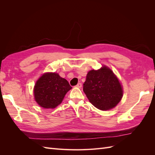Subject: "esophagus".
Returning <instances> with one entry per match:
<instances>
[{"label":"esophagus","mask_w":155,"mask_h":155,"mask_svg":"<svg viewBox=\"0 0 155 155\" xmlns=\"http://www.w3.org/2000/svg\"><path fill=\"white\" fill-rule=\"evenodd\" d=\"M81 87H82V84H81V83H79L77 84L76 87H78V88H81Z\"/></svg>","instance_id":"34e87169"}]
</instances>
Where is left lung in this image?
Wrapping results in <instances>:
<instances>
[{
  "mask_svg": "<svg viewBox=\"0 0 155 155\" xmlns=\"http://www.w3.org/2000/svg\"><path fill=\"white\" fill-rule=\"evenodd\" d=\"M83 91L89 101L101 110L114 108L120 101L123 90L112 70L106 67L89 71L83 83Z\"/></svg>",
  "mask_w": 155,
  "mask_h": 155,
  "instance_id": "left-lung-1",
  "label": "left lung"
}]
</instances>
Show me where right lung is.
Listing matches in <instances>:
<instances>
[{
    "label": "right lung",
    "instance_id": "1",
    "mask_svg": "<svg viewBox=\"0 0 155 155\" xmlns=\"http://www.w3.org/2000/svg\"><path fill=\"white\" fill-rule=\"evenodd\" d=\"M72 88L68 81L58 74L46 73L36 82L35 100L41 107L53 109L62 102L65 94Z\"/></svg>",
    "mask_w": 155,
    "mask_h": 155
}]
</instances>
